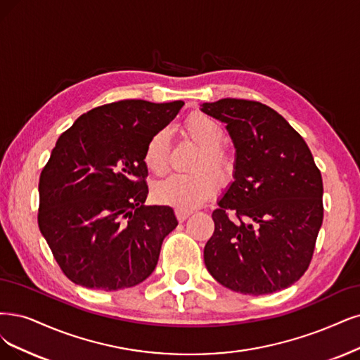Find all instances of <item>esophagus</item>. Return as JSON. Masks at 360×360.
Segmentation results:
<instances>
[{
	"mask_svg": "<svg viewBox=\"0 0 360 360\" xmlns=\"http://www.w3.org/2000/svg\"><path fill=\"white\" fill-rule=\"evenodd\" d=\"M175 214H176L178 221H179V222H184L185 219H187V218L191 215V212H188V210H182V209H176V210H175Z\"/></svg>",
	"mask_w": 360,
	"mask_h": 360,
	"instance_id": "34e87169",
	"label": "esophagus"
}]
</instances>
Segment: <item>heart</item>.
Instances as JSON below:
<instances>
[{"instance_id": "1", "label": "heart", "mask_w": 360, "mask_h": 360, "mask_svg": "<svg viewBox=\"0 0 360 360\" xmlns=\"http://www.w3.org/2000/svg\"><path fill=\"white\" fill-rule=\"evenodd\" d=\"M185 131L203 150L198 158L197 170L207 167L215 173L218 179L227 181L233 173V160L221 148L225 131L218 120L203 112H195L185 122ZM169 130L163 129L154 133L145 146L143 160L146 167L154 173H162L169 163ZM215 191L217 179L210 173L203 172L197 175L173 173L154 185L153 195L162 205L191 210L207 202Z\"/></svg>"}]
</instances>
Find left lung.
Segmentation results:
<instances>
[{
	"instance_id": "left-lung-1",
	"label": "left lung",
	"mask_w": 360,
	"mask_h": 360,
	"mask_svg": "<svg viewBox=\"0 0 360 360\" xmlns=\"http://www.w3.org/2000/svg\"><path fill=\"white\" fill-rule=\"evenodd\" d=\"M200 110L225 124L236 150L233 181L212 214L207 271L245 295L294 285L309 269L323 221V182L311 151L264 103L227 98L205 102ZM229 210L240 223L228 217Z\"/></svg>"
}]
</instances>
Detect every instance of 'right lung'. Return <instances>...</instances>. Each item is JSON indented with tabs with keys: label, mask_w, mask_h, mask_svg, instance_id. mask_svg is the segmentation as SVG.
<instances>
[{
	"label": "right lung",
	"mask_w": 360,
	"mask_h": 360,
	"mask_svg": "<svg viewBox=\"0 0 360 360\" xmlns=\"http://www.w3.org/2000/svg\"><path fill=\"white\" fill-rule=\"evenodd\" d=\"M182 106V101L106 103L59 136L39 176L38 227L75 285L127 289L154 271L178 221L169 206L143 205V154Z\"/></svg>",
	"instance_id": "right-lung-1"
}]
</instances>
